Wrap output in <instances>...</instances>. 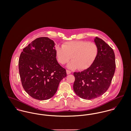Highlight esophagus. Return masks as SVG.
<instances>
[{"label":"esophagus","instance_id":"esophagus-1","mask_svg":"<svg viewBox=\"0 0 131 131\" xmlns=\"http://www.w3.org/2000/svg\"><path fill=\"white\" fill-rule=\"evenodd\" d=\"M66 73L67 74H70L71 73V72L70 71L68 70H66Z\"/></svg>","mask_w":131,"mask_h":131}]
</instances>
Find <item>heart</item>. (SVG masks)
<instances>
[{
  "instance_id": "1",
  "label": "heart",
  "mask_w": 131,
  "mask_h": 131,
  "mask_svg": "<svg viewBox=\"0 0 131 131\" xmlns=\"http://www.w3.org/2000/svg\"><path fill=\"white\" fill-rule=\"evenodd\" d=\"M56 58L61 64H65L71 59L67 65L70 69L84 70L88 68L95 60L98 48L93 42L86 41H73L67 42L62 47H56Z\"/></svg>"
}]
</instances>
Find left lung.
I'll return each instance as SVG.
<instances>
[{"label":"left lung","mask_w":131,"mask_h":131,"mask_svg":"<svg viewBox=\"0 0 131 131\" xmlns=\"http://www.w3.org/2000/svg\"><path fill=\"white\" fill-rule=\"evenodd\" d=\"M94 42L98 53L94 63L82 72H74L73 89L81 98L91 100L104 94L109 89L115 69V56L111 47L96 37Z\"/></svg>","instance_id":"obj_1"}]
</instances>
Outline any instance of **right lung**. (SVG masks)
I'll return each instance as SVG.
<instances>
[{
	"instance_id": "add662e5",
	"label": "right lung",
	"mask_w": 131,
	"mask_h": 131,
	"mask_svg": "<svg viewBox=\"0 0 131 131\" xmlns=\"http://www.w3.org/2000/svg\"><path fill=\"white\" fill-rule=\"evenodd\" d=\"M54 41L48 37L36 38L23 49L18 62L23 89L31 97L46 100L52 97L59 83L67 76L56 59Z\"/></svg>"
}]
</instances>
